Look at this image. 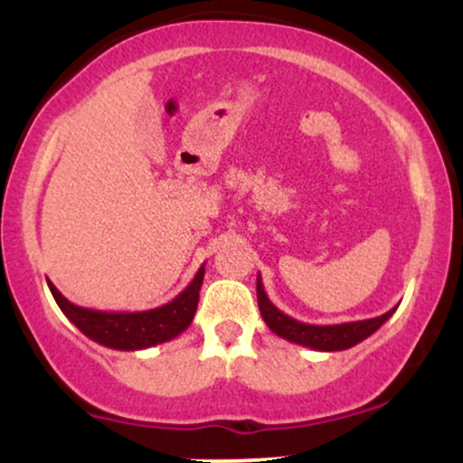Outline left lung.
<instances>
[{
	"instance_id": "obj_1",
	"label": "left lung",
	"mask_w": 463,
	"mask_h": 463,
	"mask_svg": "<svg viewBox=\"0 0 463 463\" xmlns=\"http://www.w3.org/2000/svg\"><path fill=\"white\" fill-rule=\"evenodd\" d=\"M257 300H259V311H261L265 324L272 328V333L279 337L287 339V342L300 344V346L322 350V353H335V350H348L357 346L359 342H364L365 337H370L372 333L379 331L383 324L390 320L392 313L396 311V307L392 311L383 313L379 317H370V320H359V322H344V324H305L289 317L283 313L279 307L272 305V300L268 298L263 289L261 274L257 276Z\"/></svg>"
}]
</instances>
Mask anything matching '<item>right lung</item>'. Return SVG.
Returning a JSON list of instances; mask_svg holds the SVG:
<instances>
[{
    "mask_svg": "<svg viewBox=\"0 0 463 463\" xmlns=\"http://www.w3.org/2000/svg\"><path fill=\"white\" fill-rule=\"evenodd\" d=\"M204 280V265L194 280L167 305L150 311H95L69 302L54 283L47 280L52 296L61 311L93 342L115 350H143L169 342L187 331L194 322L200 300V287Z\"/></svg>",
    "mask_w": 463,
    "mask_h": 463,
    "instance_id": "add662e5",
    "label": "right lung"
}]
</instances>
